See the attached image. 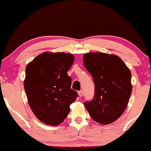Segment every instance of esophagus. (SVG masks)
Instances as JSON below:
<instances>
[{
	"label": "esophagus",
	"mask_w": 151,
	"mask_h": 151,
	"mask_svg": "<svg viewBox=\"0 0 151 151\" xmlns=\"http://www.w3.org/2000/svg\"><path fill=\"white\" fill-rule=\"evenodd\" d=\"M78 96H79L80 97H82V96H83V91H82V90H80V91H78Z\"/></svg>",
	"instance_id": "obj_1"
}]
</instances>
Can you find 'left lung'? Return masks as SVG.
<instances>
[{"label":"left lung","mask_w":151,"mask_h":151,"mask_svg":"<svg viewBox=\"0 0 151 151\" xmlns=\"http://www.w3.org/2000/svg\"><path fill=\"white\" fill-rule=\"evenodd\" d=\"M84 65L95 84L93 100L84 107L94 121L108 124L124 113L131 95V73L117 55L90 52L83 55Z\"/></svg>","instance_id":"1"}]
</instances>
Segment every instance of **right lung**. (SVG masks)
Segmentation results:
<instances>
[{
    "mask_svg": "<svg viewBox=\"0 0 151 151\" xmlns=\"http://www.w3.org/2000/svg\"><path fill=\"white\" fill-rule=\"evenodd\" d=\"M74 61L72 54L43 52L26 67L24 90L35 116L48 125H58L70 113L78 93L71 89L67 74Z\"/></svg>",
    "mask_w": 151,
    "mask_h": 151,
    "instance_id": "right-lung-1",
    "label": "right lung"
}]
</instances>
